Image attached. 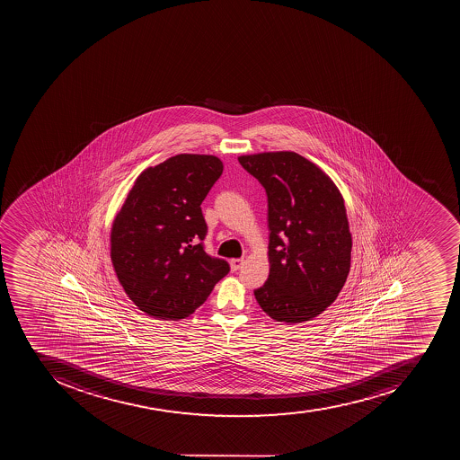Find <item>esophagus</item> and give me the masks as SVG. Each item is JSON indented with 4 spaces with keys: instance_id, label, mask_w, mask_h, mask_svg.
I'll return each mask as SVG.
<instances>
[{
    "instance_id": "esophagus-1",
    "label": "esophagus",
    "mask_w": 460,
    "mask_h": 460,
    "mask_svg": "<svg viewBox=\"0 0 460 460\" xmlns=\"http://www.w3.org/2000/svg\"><path fill=\"white\" fill-rule=\"evenodd\" d=\"M243 263H244L243 259H232V261H230V268H232V271L239 270V269L242 268Z\"/></svg>"
}]
</instances>
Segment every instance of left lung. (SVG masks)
<instances>
[{
  "mask_svg": "<svg viewBox=\"0 0 460 460\" xmlns=\"http://www.w3.org/2000/svg\"><path fill=\"white\" fill-rule=\"evenodd\" d=\"M268 194L269 278L254 290L276 323H306L344 288L352 237L344 197L330 175L296 152L239 156Z\"/></svg>",
  "mask_w": 460,
  "mask_h": 460,
  "instance_id": "obj_1",
  "label": "left lung"
}]
</instances>
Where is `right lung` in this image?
I'll return each mask as SVG.
<instances>
[{"instance_id":"add662e5","label":"right lung","mask_w":460,"mask_h":460,"mask_svg":"<svg viewBox=\"0 0 460 460\" xmlns=\"http://www.w3.org/2000/svg\"><path fill=\"white\" fill-rule=\"evenodd\" d=\"M223 172L214 155L180 154L142 171L111 228V261L137 308L187 318L210 296L228 263L204 252L201 203Z\"/></svg>"}]
</instances>
